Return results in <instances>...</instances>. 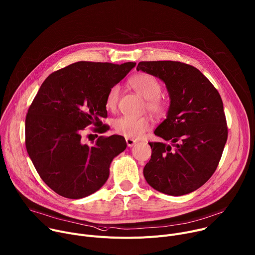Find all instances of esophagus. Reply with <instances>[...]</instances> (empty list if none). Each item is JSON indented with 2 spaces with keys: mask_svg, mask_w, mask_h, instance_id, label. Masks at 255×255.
Wrapping results in <instances>:
<instances>
[{
  "mask_svg": "<svg viewBox=\"0 0 255 255\" xmlns=\"http://www.w3.org/2000/svg\"><path fill=\"white\" fill-rule=\"evenodd\" d=\"M136 140H134V139H132V138H126V143H127V145H128V147H132L134 144H136Z\"/></svg>",
  "mask_w": 255,
  "mask_h": 255,
  "instance_id": "esophagus-1",
  "label": "esophagus"
}]
</instances>
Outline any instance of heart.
<instances>
[{"label":"heart","instance_id":"1","mask_svg":"<svg viewBox=\"0 0 255 255\" xmlns=\"http://www.w3.org/2000/svg\"><path fill=\"white\" fill-rule=\"evenodd\" d=\"M133 90L145 100L144 108L153 115H161L165 112L166 105L159 98L161 94V85L158 81L147 74H139L130 80ZM120 94V87L113 86L109 90L106 97V107L109 110H114L117 106ZM114 129L117 133L127 138H139L149 128V121L145 117L122 116L117 118L114 123Z\"/></svg>","mask_w":255,"mask_h":255}]
</instances>
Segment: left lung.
Returning a JSON list of instances; mask_svg holds the SVG:
<instances>
[{"label": "left lung", "mask_w": 255, "mask_h": 255, "mask_svg": "<svg viewBox=\"0 0 255 255\" xmlns=\"http://www.w3.org/2000/svg\"><path fill=\"white\" fill-rule=\"evenodd\" d=\"M136 69L161 80L169 96L164 119L154 130L166 143L150 142L152 154L143 169L154 190L183 196L215 172L227 141L222 99L202 72L178 61H141Z\"/></svg>", "instance_id": "obj_1"}]
</instances>
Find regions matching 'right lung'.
I'll return each instance as SVG.
<instances>
[{
    "mask_svg": "<svg viewBox=\"0 0 255 255\" xmlns=\"http://www.w3.org/2000/svg\"><path fill=\"white\" fill-rule=\"evenodd\" d=\"M135 65L79 61L52 72L41 85L26 116V148L56 194L82 199L105 185L112 160L126 149L125 138L101 136L89 146L82 132L89 125L105 130L107 94Z\"/></svg>",
    "mask_w": 255,
    "mask_h": 255,
    "instance_id": "1",
    "label": "right lung"
}]
</instances>
